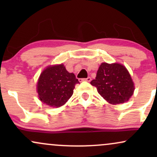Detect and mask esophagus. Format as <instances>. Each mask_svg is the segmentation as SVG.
<instances>
[{
    "label": "esophagus",
    "instance_id": "obj_1",
    "mask_svg": "<svg viewBox=\"0 0 157 157\" xmlns=\"http://www.w3.org/2000/svg\"><path fill=\"white\" fill-rule=\"evenodd\" d=\"M79 80H80V81H86V82H91V78L90 77H87V78H86V79H80Z\"/></svg>",
    "mask_w": 157,
    "mask_h": 157
}]
</instances>
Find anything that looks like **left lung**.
I'll return each instance as SVG.
<instances>
[{
	"mask_svg": "<svg viewBox=\"0 0 157 157\" xmlns=\"http://www.w3.org/2000/svg\"><path fill=\"white\" fill-rule=\"evenodd\" d=\"M111 104L124 103L132 96L134 85L125 66L119 63H102L97 71L96 78L90 82Z\"/></svg>",
	"mask_w": 157,
	"mask_h": 157,
	"instance_id": "obj_1",
	"label": "left lung"
}]
</instances>
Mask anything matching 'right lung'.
I'll use <instances>...</instances> for the list:
<instances>
[{
	"label": "right lung",
	"instance_id": "add662e5",
	"mask_svg": "<svg viewBox=\"0 0 157 157\" xmlns=\"http://www.w3.org/2000/svg\"><path fill=\"white\" fill-rule=\"evenodd\" d=\"M79 81L69 73L63 64L48 66L40 74L37 84L40 100L46 105L58 108L63 105L73 94Z\"/></svg>",
	"mask_w": 157,
	"mask_h": 157
}]
</instances>
